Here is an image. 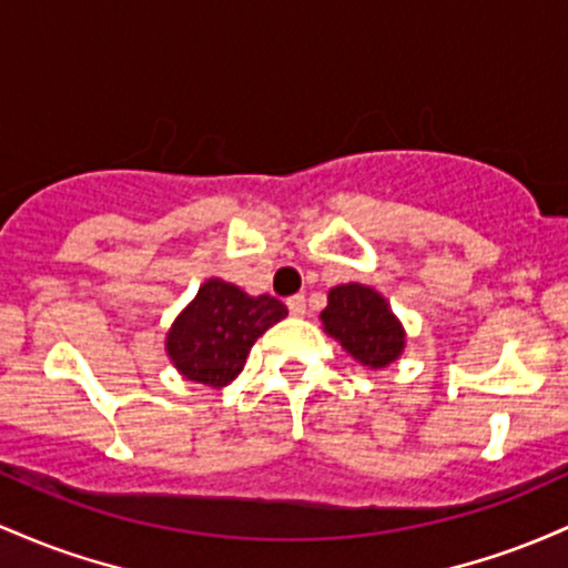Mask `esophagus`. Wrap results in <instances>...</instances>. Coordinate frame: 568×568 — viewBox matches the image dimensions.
I'll list each match as a JSON object with an SVG mask.
<instances>
[{
    "label": "esophagus",
    "mask_w": 568,
    "mask_h": 568,
    "mask_svg": "<svg viewBox=\"0 0 568 568\" xmlns=\"http://www.w3.org/2000/svg\"><path fill=\"white\" fill-rule=\"evenodd\" d=\"M286 308H290L292 316H305V297L303 295H295L286 301Z\"/></svg>",
    "instance_id": "obj_1"
}]
</instances>
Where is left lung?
<instances>
[{
  "label": "left lung",
  "mask_w": 568,
  "mask_h": 568,
  "mask_svg": "<svg viewBox=\"0 0 568 568\" xmlns=\"http://www.w3.org/2000/svg\"><path fill=\"white\" fill-rule=\"evenodd\" d=\"M324 333L369 369H384L405 352V327L378 290L365 284L333 286L318 314Z\"/></svg>",
  "instance_id": "obj_1"
}]
</instances>
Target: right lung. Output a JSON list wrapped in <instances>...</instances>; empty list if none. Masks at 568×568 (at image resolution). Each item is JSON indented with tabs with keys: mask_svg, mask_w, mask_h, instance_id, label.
Returning a JSON list of instances; mask_svg holds the SVG:
<instances>
[{
	"mask_svg": "<svg viewBox=\"0 0 568 568\" xmlns=\"http://www.w3.org/2000/svg\"><path fill=\"white\" fill-rule=\"evenodd\" d=\"M284 316L286 305L276 297L206 278L165 333V354L182 378L222 388L244 369L254 341Z\"/></svg>",
	"mask_w": 568,
	"mask_h": 568,
	"instance_id": "add662e5",
	"label": "right lung"
}]
</instances>
